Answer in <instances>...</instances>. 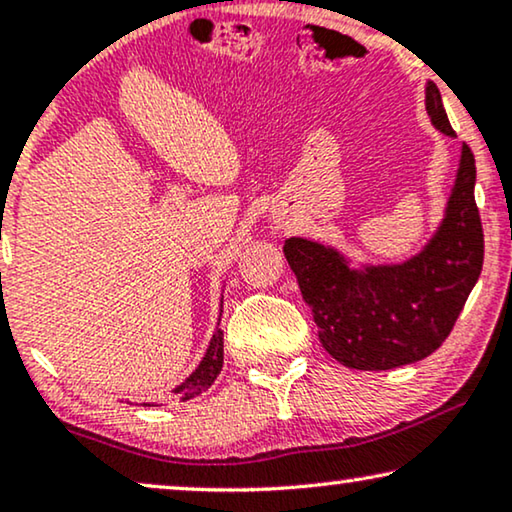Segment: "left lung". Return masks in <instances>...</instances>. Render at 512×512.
Listing matches in <instances>:
<instances>
[{"instance_id": "obj_1", "label": "left lung", "mask_w": 512, "mask_h": 512, "mask_svg": "<svg viewBox=\"0 0 512 512\" xmlns=\"http://www.w3.org/2000/svg\"><path fill=\"white\" fill-rule=\"evenodd\" d=\"M424 109L438 132L455 136L431 81ZM473 190L475 160L464 143L441 222L403 262H364L304 236L285 241V259L313 311L322 348L336 362L359 371L397 369L429 357L448 338L485 255Z\"/></svg>"}]
</instances>
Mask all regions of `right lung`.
<instances>
[{
    "label": "right lung",
    "mask_w": 512,
    "mask_h": 512,
    "mask_svg": "<svg viewBox=\"0 0 512 512\" xmlns=\"http://www.w3.org/2000/svg\"><path fill=\"white\" fill-rule=\"evenodd\" d=\"M225 287V285H222ZM220 315H222V299H220V313H218V325H215V331L211 336V343H208L206 355L201 357V362L197 369H194L190 376H187L181 385H176L171 390V397L176 399H192L197 394L206 392L208 387L215 383V378L220 376L222 371V362H225V350H222V331H220ZM146 406H153V403H146Z\"/></svg>",
    "instance_id": "right-lung-1"
}]
</instances>
